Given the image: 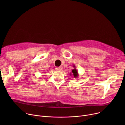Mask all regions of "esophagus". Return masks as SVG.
<instances>
[{
    "label": "esophagus",
    "instance_id": "obj_1",
    "mask_svg": "<svg viewBox=\"0 0 125 125\" xmlns=\"http://www.w3.org/2000/svg\"><path fill=\"white\" fill-rule=\"evenodd\" d=\"M56 69L57 70L60 71V70H62V68H61V67H56Z\"/></svg>",
    "mask_w": 125,
    "mask_h": 125
}]
</instances>
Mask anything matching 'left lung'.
<instances>
[{
    "label": "left lung",
    "mask_w": 125,
    "mask_h": 125,
    "mask_svg": "<svg viewBox=\"0 0 125 125\" xmlns=\"http://www.w3.org/2000/svg\"><path fill=\"white\" fill-rule=\"evenodd\" d=\"M73 67H74V69L72 70V73H70V74H70V75H73V76H74V77L75 78H77L78 76V71H77V70H76V69L75 68V65H73Z\"/></svg>",
    "instance_id": "obj_1"
}]
</instances>
